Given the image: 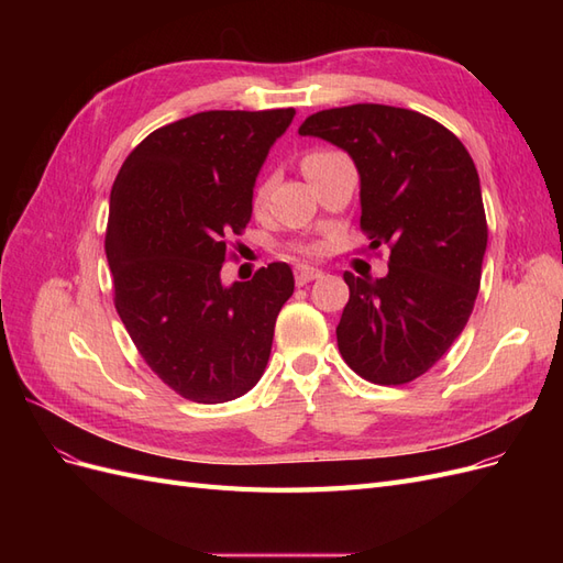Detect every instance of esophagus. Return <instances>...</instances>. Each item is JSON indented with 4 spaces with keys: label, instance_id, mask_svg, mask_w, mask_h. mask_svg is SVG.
<instances>
[{
    "label": "esophagus",
    "instance_id": "obj_1",
    "mask_svg": "<svg viewBox=\"0 0 563 563\" xmlns=\"http://www.w3.org/2000/svg\"><path fill=\"white\" fill-rule=\"evenodd\" d=\"M319 277H321V269H314V267H298L296 269V284L298 286L310 284V282L319 279Z\"/></svg>",
    "mask_w": 563,
    "mask_h": 563
}]
</instances>
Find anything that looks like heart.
Listing matches in <instances>:
<instances>
[{
    "mask_svg": "<svg viewBox=\"0 0 563 563\" xmlns=\"http://www.w3.org/2000/svg\"><path fill=\"white\" fill-rule=\"evenodd\" d=\"M335 155H338V152H333V150H312V152H308V155H305V159H302V172H308V168H312V166H317V164H321V162H329V159L335 157ZM265 192H267V185H263L261 190H258V199H263Z\"/></svg>",
    "mask_w": 563,
    "mask_h": 563,
    "instance_id": "obj_1",
    "label": "heart"
}]
</instances>
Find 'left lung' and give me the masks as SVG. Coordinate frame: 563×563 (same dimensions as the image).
I'll list each match as a JSON object with an SVG mask.
<instances>
[{
  "instance_id": "left-lung-1",
  "label": "left lung",
  "mask_w": 563,
  "mask_h": 563,
  "mask_svg": "<svg viewBox=\"0 0 563 563\" xmlns=\"http://www.w3.org/2000/svg\"><path fill=\"white\" fill-rule=\"evenodd\" d=\"M298 133L347 152L362 230L389 246L383 279L343 275L338 350L371 383H411L449 352L479 294L488 228L476 166L449 129L404 108L321 110Z\"/></svg>"
}]
</instances>
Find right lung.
Here are the masks:
<instances>
[{"label": "right lung", "instance_id": "1", "mask_svg": "<svg viewBox=\"0 0 563 563\" xmlns=\"http://www.w3.org/2000/svg\"><path fill=\"white\" fill-rule=\"evenodd\" d=\"M286 110H209L152 131L117 174L106 253L114 308L147 366L180 397L223 404L265 373L294 272L269 263L251 282L220 279L242 234Z\"/></svg>", "mask_w": 563, "mask_h": 563}]
</instances>
